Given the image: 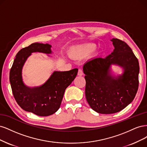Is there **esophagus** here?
Here are the masks:
<instances>
[{
    "instance_id": "34e87169",
    "label": "esophagus",
    "mask_w": 147,
    "mask_h": 147,
    "mask_svg": "<svg viewBox=\"0 0 147 147\" xmlns=\"http://www.w3.org/2000/svg\"><path fill=\"white\" fill-rule=\"evenodd\" d=\"M78 74V76H82V75L84 74L83 71H82V69H79Z\"/></svg>"
}]
</instances>
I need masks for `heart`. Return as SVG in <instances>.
Masks as SVG:
<instances>
[{"label": "heart", "mask_w": 147, "mask_h": 147, "mask_svg": "<svg viewBox=\"0 0 147 147\" xmlns=\"http://www.w3.org/2000/svg\"><path fill=\"white\" fill-rule=\"evenodd\" d=\"M96 48V45H89L86 46L77 48L74 50V53L75 55H76L78 56H82L84 55H86L89 53H91V52L95 50Z\"/></svg>", "instance_id": "obj_1"}]
</instances>
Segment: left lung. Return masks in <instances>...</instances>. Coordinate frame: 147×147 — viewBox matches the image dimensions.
<instances>
[{"label":"left lung","mask_w":147,"mask_h":147,"mask_svg":"<svg viewBox=\"0 0 147 147\" xmlns=\"http://www.w3.org/2000/svg\"><path fill=\"white\" fill-rule=\"evenodd\" d=\"M111 41L115 48L110 55L90 60L83 67L87 101L93 110L103 114L123 109L133 100L139 87L138 59L125 41L117 38ZM112 64L122 67L123 74L112 75Z\"/></svg>","instance_id":"obj_1"}]
</instances>
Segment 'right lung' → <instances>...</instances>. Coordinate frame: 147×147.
<instances>
[{
  "instance_id": "1",
  "label": "right lung",
  "mask_w": 147,
  "mask_h": 147,
  "mask_svg": "<svg viewBox=\"0 0 147 147\" xmlns=\"http://www.w3.org/2000/svg\"><path fill=\"white\" fill-rule=\"evenodd\" d=\"M51 45L32 43L18 52L10 72V82L13 96L18 105L27 112L41 117L53 114L60 108L66 88L77 76L78 69L54 71L42 86L30 88L24 84L22 69L32 53L51 54Z\"/></svg>"
}]
</instances>
